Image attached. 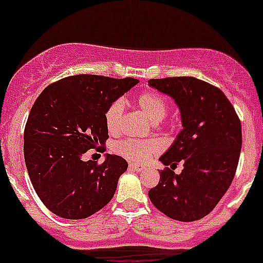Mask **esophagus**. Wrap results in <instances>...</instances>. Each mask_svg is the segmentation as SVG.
Here are the masks:
<instances>
[{"label": "esophagus", "mask_w": 263, "mask_h": 263, "mask_svg": "<svg viewBox=\"0 0 263 263\" xmlns=\"http://www.w3.org/2000/svg\"><path fill=\"white\" fill-rule=\"evenodd\" d=\"M129 167L130 168L136 170V171H142L143 170V166H141V164H138V163H130Z\"/></svg>", "instance_id": "34e87169"}]
</instances>
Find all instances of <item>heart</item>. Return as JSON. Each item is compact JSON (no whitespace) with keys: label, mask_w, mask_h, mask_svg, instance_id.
Instances as JSON below:
<instances>
[{"label":"heart","mask_w":263,"mask_h":263,"mask_svg":"<svg viewBox=\"0 0 263 263\" xmlns=\"http://www.w3.org/2000/svg\"><path fill=\"white\" fill-rule=\"evenodd\" d=\"M139 108L145 111L153 122H160L168 113V103L166 97L157 90H145L138 96ZM126 100L124 97L115 100L105 111L106 127L110 133L118 132L124 122ZM160 150V143L155 139H121L115 145V152L133 162H146Z\"/></svg>","instance_id":"b5f03b06"}]
</instances>
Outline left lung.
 I'll return each mask as SVG.
<instances>
[{"label": "left lung", "mask_w": 263, "mask_h": 263, "mask_svg": "<svg viewBox=\"0 0 263 263\" xmlns=\"http://www.w3.org/2000/svg\"><path fill=\"white\" fill-rule=\"evenodd\" d=\"M148 84L175 100L183 130L159 158L166 170L148 191L152 203L178 221H196L220 201L236 174L242 134L233 105L221 89L191 76L150 79ZM183 163L180 174L173 173Z\"/></svg>", "instance_id": "left-lung-1"}]
</instances>
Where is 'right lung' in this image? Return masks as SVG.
<instances>
[{
  "label": "right lung",
  "mask_w": 263,
  "mask_h": 263,
  "mask_svg": "<svg viewBox=\"0 0 263 263\" xmlns=\"http://www.w3.org/2000/svg\"><path fill=\"white\" fill-rule=\"evenodd\" d=\"M138 84L133 78L75 75L43 89L30 110L23 154L32 187L55 215L79 220L111 200L127 162L106 154L103 163L83 160L96 148L104 153L108 136L105 111Z\"/></svg>",
  "instance_id": "add662e5"
}]
</instances>
